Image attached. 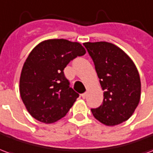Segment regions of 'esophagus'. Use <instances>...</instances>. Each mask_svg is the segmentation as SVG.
Instances as JSON below:
<instances>
[{"instance_id": "obj_1", "label": "esophagus", "mask_w": 153, "mask_h": 153, "mask_svg": "<svg viewBox=\"0 0 153 153\" xmlns=\"http://www.w3.org/2000/svg\"><path fill=\"white\" fill-rule=\"evenodd\" d=\"M81 97H83V99H85V98H86V97H87V93H82V94H81Z\"/></svg>"}]
</instances>
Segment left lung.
<instances>
[{
  "label": "left lung",
  "mask_w": 153,
  "mask_h": 153,
  "mask_svg": "<svg viewBox=\"0 0 153 153\" xmlns=\"http://www.w3.org/2000/svg\"><path fill=\"white\" fill-rule=\"evenodd\" d=\"M92 57L104 91L102 104L91 109L107 126L121 124L134 112L141 96V82L134 63L120 47L107 42L83 43Z\"/></svg>",
  "instance_id": "left-lung-1"
}]
</instances>
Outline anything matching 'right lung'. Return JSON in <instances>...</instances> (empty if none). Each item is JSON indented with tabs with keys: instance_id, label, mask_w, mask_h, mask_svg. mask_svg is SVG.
I'll return each instance as SVG.
<instances>
[{
	"instance_id": "1",
	"label": "right lung",
	"mask_w": 153,
	"mask_h": 153,
	"mask_svg": "<svg viewBox=\"0 0 153 153\" xmlns=\"http://www.w3.org/2000/svg\"><path fill=\"white\" fill-rule=\"evenodd\" d=\"M85 53L81 44L66 39L43 41L32 50L22 69L19 93L33 118L51 124L66 115L79 95L70 87L63 70Z\"/></svg>"
}]
</instances>
